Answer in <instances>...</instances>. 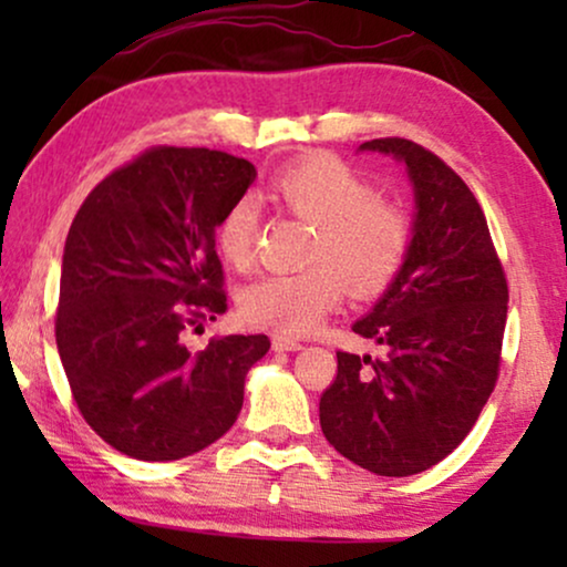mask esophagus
Here are the masks:
<instances>
[{"instance_id":"34e87169","label":"esophagus","mask_w":567,"mask_h":567,"mask_svg":"<svg viewBox=\"0 0 567 567\" xmlns=\"http://www.w3.org/2000/svg\"><path fill=\"white\" fill-rule=\"evenodd\" d=\"M270 343H274V351H299L301 348L299 340H293L289 336H274Z\"/></svg>"}]
</instances>
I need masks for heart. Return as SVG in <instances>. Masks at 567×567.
<instances>
[{
	"instance_id": "heart-1",
	"label": "heart",
	"mask_w": 567,
	"mask_h": 567,
	"mask_svg": "<svg viewBox=\"0 0 567 567\" xmlns=\"http://www.w3.org/2000/svg\"><path fill=\"white\" fill-rule=\"evenodd\" d=\"M270 198L299 219L315 224L305 250V270L270 274L243 293V315L258 328L301 336L343 299L386 291L405 266L413 224L392 200L377 198L374 185L351 165L317 154L284 167L270 181ZM258 206L239 198L216 229L224 260L247 268L258 239Z\"/></svg>"
}]
</instances>
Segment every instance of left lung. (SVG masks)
Wrapping results in <instances>:
<instances>
[{"label": "left lung", "mask_w": 567, "mask_h": 567, "mask_svg": "<svg viewBox=\"0 0 567 567\" xmlns=\"http://www.w3.org/2000/svg\"><path fill=\"white\" fill-rule=\"evenodd\" d=\"M361 150L408 165L413 245L384 297L353 324L384 355L338 351L320 425L346 460L408 477L452 454L495 390L508 284L483 208L444 159L400 136L371 138Z\"/></svg>", "instance_id": "obj_1"}]
</instances>
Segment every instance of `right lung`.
<instances>
[{
  "label": "right lung",
  "instance_id": "add662e5",
  "mask_svg": "<svg viewBox=\"0 0 567 567\" xmlns=\"http://www.w3.org/2000/svg\"><path fill=\"white\" fill-rule=\"evenodd\" d=\"M255 167L198 146H152L100 181L69 227L56 346L72 398L105 444L173 462L235 425L268 336L188 332L227 309L216 227Z\"/></svg>",
  "mask_w": 567,
  "mask_h": 567
}]
</instances>
